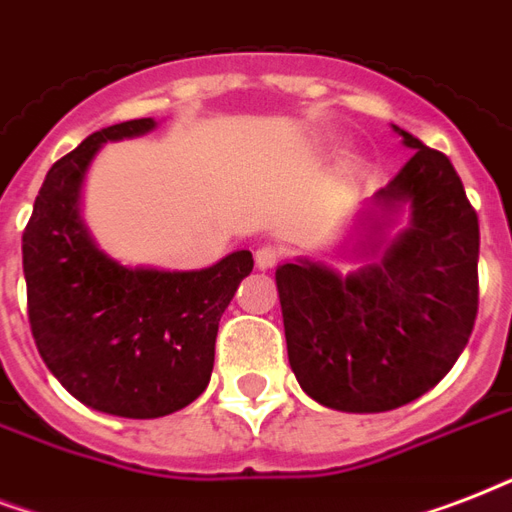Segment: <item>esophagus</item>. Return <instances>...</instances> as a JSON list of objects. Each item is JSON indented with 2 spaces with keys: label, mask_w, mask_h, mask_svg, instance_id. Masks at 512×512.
<instances>
[{
  "label": "esophagus",
  "mask_w": 512,
  "mask_h": 512,
  "mask_svg": "<svg viewBox=\"0 0 512 512\" xmlns=\"http://www.w3.org/2000/svg\"><path fill=\"white\" fill-rule=\"evenodd\" d=\"M280 261V251H277L275 245H261L259 251H256V267L259 269H272Z\"/></svg>",
  "instance_id": "1"
}]
</instances>
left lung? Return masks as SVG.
<instances>
[{
  "mask_svg": "<svg viewBox=\"0 0 512 512\" xmlns=\"http://www.w3.org/2000/svg\"><path fill=\"white\" fill-rule=\"evenodd\" d=\"M411 160L355 219V272L296 259L277 267L288 363L320 406L379 414L449 374L478 312V216L449 157L398 125ZM409 224L386 229L400 212Z\"/></svg>",
  "mask_w": 512,
  "mask_h": 512,
  "instance_id": "1",
  "label": "left lung"
}]
</instances>
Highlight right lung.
Returning <instances> with one entry per match:
<instances>
[{"label":"right lung","instance_id":"1","mask_svg":"<svg viewBox=\"0 0 512 512\" xmlns=\"http://www.w3.org/2000/svg\"><path fill=\"white\" fill-rule=\"evenodd\" d=\"M152 117L87 136L55 162L23 232L29 323L45 366L85 406L125 419L173 414L211 382L219 320L251 251L205 269L128 267L95 245L82 184L106 141L144 136Z\"/></svg>","mask_w":512,"mask_h":512}]
</instances>
